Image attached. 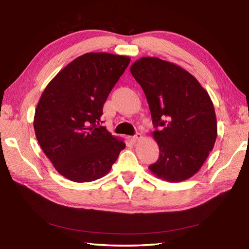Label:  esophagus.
<instances>
[{"label":"esophagus","mask_w":249,"mask_h":249,"mask_svg":"<svg viewBox=\"0 0 249 249\" xmlns=\"http://www.w3.org/2000/svg\"><path fill=\"white\" fill-rule=\"evenodd\" d=\"M141 139H142V134H141V133H137V134H135L134 136L131 137V142H137Z\"/></svg>","instance_id":"obj_1"}]
</instances>
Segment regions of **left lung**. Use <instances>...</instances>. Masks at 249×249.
Instances as JSON below:
<instances>
[{
	"label": "left lung",
	"mask_w": 249,
	"mask_h": 249,
	"mask_svg": "<svg viewBox=\"0 0 249 249\" xmlns=\"http://www.w3.org/2000/svg\"><path fill=\"white\" fill-rule=\"evenodd\" d=\"M130 71L145 92L160 148L149 166L158 178L181 182L194 176L212 151L216 116L208 91L180 66L158 57H142Z\"/></svg>",
	"instance_id": "obj_1"
}]
</instances>
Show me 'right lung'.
<instances>
[{
  "mask_svg": "<svg viewBox=\"0 0 249 249\" xmlns=\"http://www.w3.org/2000/svg\"><path fill=\"white\" fill-rule=\"evenodd\" d=\"M129 64L124 55L86 53L60 70L43 90L35 110L36 139L65 178L100 179L124 149L123 140L98 124L103 104Z\"/></svg>",
  "mask_w": 249,
  "mask_h": 249,
  "instance_id": "obj_1",
  "label": "right lung"
}]
</instances>
